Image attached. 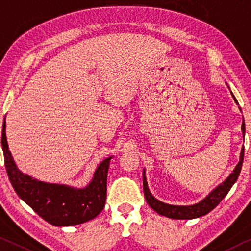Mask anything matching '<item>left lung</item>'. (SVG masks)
<instances>
[{"label": "left lung", "instance_id": "left-lung-1", "mask_svg": "<svg viewBox=\"0 0 251 251\" xmlns=\"http://www.w3.org/2000/svg\"><path fill=\"white\" fill-rule=\"evenodd\" d=\"M231 95L234 100V102L237 104L238 101L237 99L234 98L232 92H231ZM241 111V107H239ZM242 134L245 137V120H242V126H241ZM244 152L245 149L242 147L241 152H240V160L237 164L236 168L233 169V172L229 175L228 178H226L225 182L221 183L212 191L209 195L206 196L205 199H203L202 201L199 203L193 204V205H172V204H167L157 200L155 196H153L151 193H150L148 188V183L147 179H146V172L144 169V174H142V178H144V193L146 201L150 205V207L153 211H156L158 214L164 215V217H167L169 219H176V220H191V219H196L200 217H203L211 212L214 209L218 204L222 201L223 199L226 198V195L228 194L230 188L233 186V184L237 182L239 174L241 172L242 167V161H244Z\"/></svg>", "mask_w": 251, "mask_h": 251}]
</instances>
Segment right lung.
I'll list each match as a JSON object with an SVG mask.
<instances>
[{"instance_id":"add662e5","label":"right lung","mask_w":251,"mask_h":251,"mask_svg":"<svg viewBox=\"0 0 251 251\" xmlns=\"http://www.w3.org/2000/svg\"><path fill=\"white\" fill-rule=\"evenodd\" d=\"M5 126L4 119L1 142L7 176L19 198L39 217L52 226H68L90 221L101 213L105 205L107 171L112 156L98 166L85 188L40 182L18 169L7 146Z\"/></svg>"}]
</instances>
